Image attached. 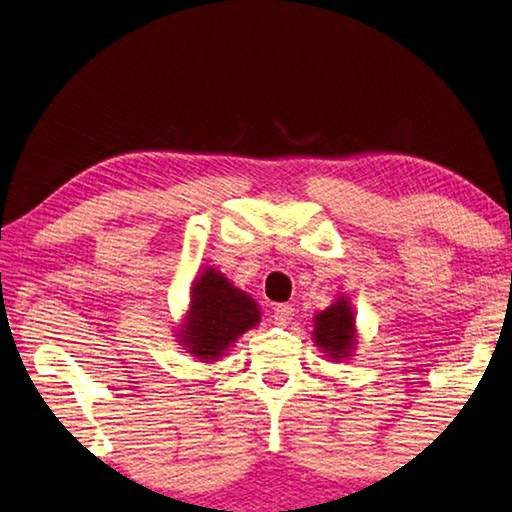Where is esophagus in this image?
<instances>
[{
	"mask_svg": "<svg viewBox=\"0 0 512 512\" xmlns=\"http://www.w3.org/2000/svg\"><path fill=\"white\" fill-rule=\"evenodd\" d=\"M291 318H293V307H291V305H277V307L273 309L275 325L287 327V325L291 323Z\"/></svg>",
	"mask_w": 512,
	"mask_h": 512,
	"instance_id": "34e87169",
	"label": "esophagus"
}]
</instances>
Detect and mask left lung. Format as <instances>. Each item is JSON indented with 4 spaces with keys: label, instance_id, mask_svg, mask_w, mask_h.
Instances as JSON below:
<instances>
[{
    "label": "left lung",
    "instance_id": "obj_1",
    "mask_svg": "<svg viewBox=\"0 0 512 512\" xmlns=\"http://www.w3.org/2000/svg\"><path fill=\"white\" fill-rule=\"evenodd\" d=\"M314 343L329 361L341 363L357 350V316L348 296H339L327 309L314 316Z\"/></svg>",
    "mask_w": 512,
    "mask_h": 512
}]
</instances>
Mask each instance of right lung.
Returning <instances> with one entry per match:
<instances>
[{
    "instance_id": "add662e5",
    "label": "right lung",
    "mask_w": 512,
    "mask_h": 512,
    "mask_svg": "<svg viewBox=\"0 0 512 512\" xmlns=\"http://www.w3.org/2000/svg\"><path fill=\"white\" fill-rule=\"evenodd\" d=\"M262 320L257 302L228 277L205 266L189 291V305L176 336L196 361L214 363Z\"/></svg>"
}]
</instances>
